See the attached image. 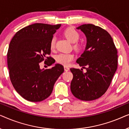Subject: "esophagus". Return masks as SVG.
Segmentation results:
<instances>
[{"label": "esophagus", "instance_id": "esophagus-1", "mask_svg": "<svg viewBox=\"0 0 129 129\" xmlns=\"http://www.w3.org/2000/svg\"><path fill=\"white\" fill-rule=\"evenodd\" d=\"M64 71H66V72H68V71H69V68H68V67H67V66H64Z\"/></svg>", "mask_w": 129, "mask_h": 129}]
</instances>
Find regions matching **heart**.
<instances>
[{
    "instance_id": "heart-1",
    "label": "heart",
    "mask_w": 129,
    "mask_h": 129,
    "mask_svg": "<svg viewBox=\"0 0 129 129\" xmlns=\"http://www.w3.org/2000/svg\"><path fill=\"white\" fill-rule=\"evenodd\" d=\"M64 35L67 39L69 40L71 43H74L73 47L76 50L79 51L82 49V44L77 42L80 38V35L76 30L72 27L68 28L64 30ZM50 46L51 49L55 48L56 38L54 37H53L51 39ZM55 59L59 64L68 66L74 59V55L72 53H59L56 56Z\"/></svg>"
}]
</instances>
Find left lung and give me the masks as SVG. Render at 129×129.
I'll list each match as a JSON object with an SVG mask.
<instances>
[{
	"mask_svg": "<svg viewBox=\"0 0 129 129\" xmlns=\"http://www.w3.org/2000/svg\"><path fill=\"white\" fill-rule=\"evenodd\" d=\"M77 29L85 34L87 45L76 62L87 72L70 69L73 75L70 89L76 98L90 101L108 89L117 68V50L110 35L99 26L85 24Z\"/></svg>",
	"mask_w": 129,
	"mask_h": 129,
	"instance_id": "8db88e82",
	"label": "left lung"
}]
</instances>
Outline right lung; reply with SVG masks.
Masks as SVG:
<instances>
[{
  "label": "right lung",
  "mask_w": 129,
  "mask_h": 129,
  "mask_svg": "<svg viewBox=\"0 0 129 129\" xmlns=\"http://www.w3.org/2000/svg\"><path fill=\"white\" fill-rule=\"evenodd\" d=\"M60 26L32 24L17 31L9 44L7 59L10 81L17 92L28 101L41 102L48 98L64 72L60 64L46 70L39 65L44 60L49 66L55 62L49 56L50 43Z\"/></svg>",
  "instance_id": "add662e5"
}]
</instances>
